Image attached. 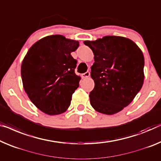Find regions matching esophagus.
<instances>
[{"instance_id": "esophagus-1", "label": "esophagus", "mask_w": 161, "mask_h": 161, "mask_svg": "<svg viewBox=\"0 0 161 161\" xmlns=\"http://www.w3.org/2000/svg\"><path fill=\"white\" fill-rule=\"evenodd\" d=\"M90 73L89 72V71H87V72L84 73L82 74V77L83 78H87V77H89V76H90Z\"/></svg>"}]
</instances>
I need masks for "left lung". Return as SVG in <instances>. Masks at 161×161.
<instances>
[{
  "instance_id": "left-lung-1",
  "label": "left lung",
  "mask_w": 161,
  "mask_h": 161,
  "mask_svg": "<svg viewBox=\"0 0 161 161\" xmlns=\"http://www.w3.org/2000/svg\"><path fill=\"white\" fill-rule=\"evenodd\" d=\"M84 43L95 56L90 74L95 81L90 93L91 105L103 114L121 111L142 87L145 58L142 50L132 40L119 36H105Z\"/></svg>"
}]
</instances>
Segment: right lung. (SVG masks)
Listing matches in <instances>:
<instances>
[{"instance_id":"add662e5","label":"right lung","mask_w":161,"mask_h":161,"mask_svg":"<svg viewBox=\"0 0 161 161\" xmlns=\"http://www.w3.org/2000/svg\"><path fill=\"white\" fill-rule=\"evenodd\" d=\"M79 45L78 41L64 36H47L35 42L23 60L24 89L32 103L45 114H61L71 104L81 79L74 71L77 61L71 53Z\"/></svg>"}]
</instances>
